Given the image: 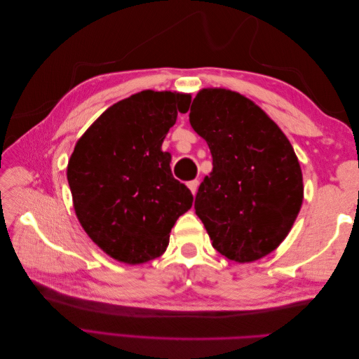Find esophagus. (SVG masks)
I'll list each match as a JSON object with an SVG mask.
<instances>
[{
    "mask_svg": "<svg viewBox=\"0 0 359 359\" xmlns=\"http://www.w3.org/2000/svg\"><path fill=\"white\" fill-rule=\"evenodd\" d=\"M187 187L190 189V191H191L193 194H196V193H198V187H199V181H198V180H193V181L187 182Z\"/></svg>",
    "mask_w": 359,
    "mask_h": 359,
    "instance_id": "esophagus-1",
    "label": "esophagus"
}]
</instances>
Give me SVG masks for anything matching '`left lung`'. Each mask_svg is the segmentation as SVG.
<instances>
[{
  "label": "left lung",
  "mask_w": 359,
  "mask_h": 359,
  "mask_svg": "<svg viewBox=\"0 0 359 359\" xmlns=\"http://www.w3.org/2000/svg\"><path fill=\"white\" fill-rule=\"evenodd\" d=\"M190 124L212 156V172L194 201L212 247L240 264L274 252L304 199L302 172L289 139L257 104L224 88L198 93Z\"/></svg>",
  "instance_id": "left-lung-1"
}]
</instances>
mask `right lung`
<instances>
[{
    "label": "right lung",
    "instance_id": "1",
    "mask_svg": "<svg viewBox=\"0 0 359 359\" xmlns=\"http://www.w3.org/2000/svg\"><path fill=\"white\" fill-rule=\"evenodd\" d=\"M190 94L140 91L106 109L76 142L67 166L83 231L106 255L128 265L166 252L170 229L193 194L172 177L161 144Z\"/></svg>",
    "mask_w": 359,
    "mask_h": 359
}]
</instances>
